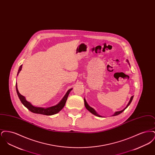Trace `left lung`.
Returning <instances> with one entry per match:
<instances>
[{
  "mask_svg": "<svg viewBox=\"0 0 155 155\" xmlns=\"http://www.w3.org/2000/svg\"><path fill=\"white\" fill-rule=\"evenodd\" d=\"M127 61L128 63V64H130V63H129V61H128V60H127ZM133 97H134V96H132L131 97V99H130V101H129V102L128 103V104H127V106L125 107V108L123 109V110H122L121 111H116L113 115V116H117V115H118V114H120V113H121L123 111H124L125 109L130 105V104L131 103V102H132V101H133ZM84 104H85V107L87 108V109L89 111H90L91 113H92L93 114H94V115H95L96 116H97V117H101L102 116H100V115H99L96 112V111L92 107H91V106H89L88 104V103L87 102V101H86V100L84 99Z\"/></svg>",
  "mask_w": 155,
  "mask_h": 155,
  "instance_id": "1",
  "label": "left lung"
}]
</instances>
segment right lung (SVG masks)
<instances>
[{"label": "right lung", "mask_w": 155, "mask_h": 155, "mask_svg": "<svg viewBox=\"0 0 155 155\" xmlns=\"http://www.w3.org/2000/svg\"><path fill=\"white\" fill-rule=\"evenodd\" d=\"M22 66V65H21L20 67V68L18 69V73H17V75L21 70ZM15 87H16V91H17L18 96L20 101L21 102V103L23 104V105L25 107H26L30 111H31L32 113H37V114H44V115H46V116L53 115V114H55L59 113V111L64 107V106L66 104V102L68 96L70 91L72 90V88L70 89L69 90H68V91L67 92L66 94L63 97L62 100L58 104L52 106V107L44 108V107H35V106L32 105L31 103H30V102H28L27 101H26L25 97L24 96H22L19 93V92L18 91V89H17V83L15 84Z\"/></svg>", "instance_id": "1"}]
</instances>
